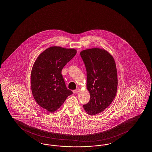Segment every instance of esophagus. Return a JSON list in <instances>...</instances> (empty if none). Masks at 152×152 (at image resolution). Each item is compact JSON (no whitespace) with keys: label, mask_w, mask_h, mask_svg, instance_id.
Here are the masks:
<instances>
[{"label":"esophagus","mask_w":152,"mask_h":152,"mask_svg":"<svg viewBox=\"0 0 152 152\" xmlns=\"http://www.w3.org/2000/svg\"><path fill=\"white\" fill-rule=\"evenodd\" d=\"M79 91H80V89L77 88V89L73 91V92L74 94H77V92H79Z\"/></svg>","instance_id":"1"}]
</instances>
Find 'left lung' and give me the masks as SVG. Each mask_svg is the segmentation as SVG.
Returning <instances> with one entry per match:
<instances>
[{"label": "left lung", "instance_id": "obj_1", "mask_svg": "<svg viewBox=\"0 0 152 152\" xmlns=\"http://www.w3.org/2000/svg\"><path fill=\"white\" fill-rule=\"evenodd\" d=\"M87 72L90 100L84 105L88 115L103 111L116 96L118 85L116 66L113 56L103 49H88L80 53Z\"/></svg>", "mask_w": 152, "mask_h": 152}]
</instances>
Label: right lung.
<instances>
[{"label": "right lung", "instance_id": "add662e5", "mask_svg": "<svg viewBox=\"0 0 152 152\" xmlns=\"http://www.w3.org/2000/svg\"><path fill=\"white\" fill-rule=\"evenodd\" d=\"M76 53L75 49L50 47L39 55L32 66V95L37 103L50 113L58 110L73 94L67 88L61 71Z\"/></svg>", "mask_w": 152, "mask_h": 152}]
</instances>
